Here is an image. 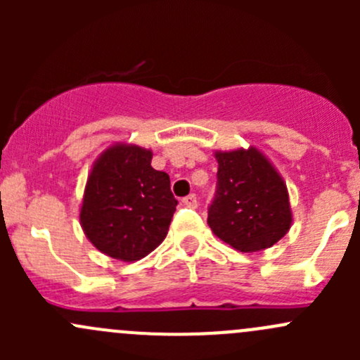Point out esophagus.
Masks as SVG:
<instances>
[{
    "instance_id": "34e87169",
    "label": "esophagus",
    "mask_w": 360,
    "mask_h": 360,
    "mask_svg": "<svg viewBox=\"0 0 360 360\" xmlns=\"http://www.w3.org/2000/svg\"><path fill=\"white\" fill-rule=\"evenodd\" d=\"M183 205H186V207H197V205H198L197 195L191 193V195H188V197H184V198H183Z\"/></svg>"
}]
</instances>
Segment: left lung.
<instances>
[{
  "instance_id": "1",
  "label": "left lung",
  "mask_w": 360,
  "mask_h": 360,
  "mask_svg": "<svg viewBox=\"0 0 360 360\" xmlns=\"http://www.w3.org/2000/svg\"><path fill=\"white\" fill-rule=\"evenodd\" d=\"M217 188L209 207L210 230L240 252L277 244L292 224L288 186L257 148L216 151Z\"/></svg>"
}]
</instances>
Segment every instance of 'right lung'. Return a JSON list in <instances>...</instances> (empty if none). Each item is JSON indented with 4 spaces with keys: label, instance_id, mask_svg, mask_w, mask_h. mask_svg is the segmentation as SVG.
I'll return each mask as SVG.
<instances>
[{
    "label": "right lung",
    "instance_id": "obj_1",
    "mask_svg": "<svg viewBox=\"0 0 360 360\" xmlns=\"http://www.w3.org/2000/svg\"><path fill=\"white\" fill-rule=\"evenodd\" d=\"M151 150L115 143L99 155L85 184L79 224L106 256L137 261L163 242L176 212L169 174L151 167Z\"/></svg>",
    "mask_w": 360,
    "mask_h": 360
}]
</instances>
